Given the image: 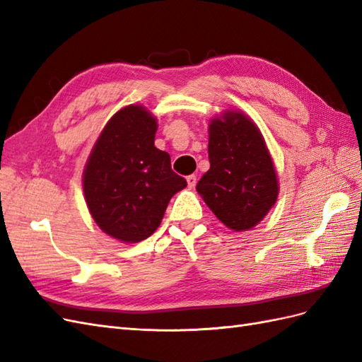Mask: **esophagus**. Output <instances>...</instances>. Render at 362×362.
Wrapping results in <instances>:
<instances>
[{
	"label": "esophagus",
	"instance_id": "esophagus-1",
	"mask_svg": "<svg viewBox=\"0 0 362 362\" xmlns=\"http://www.w3.org/2000/svg\"><path fill=\"white\" fill-rule=\"evenodd\" d=\"M187 184H189L190 189L194 187V185H196V175H189V177H187Z\"/></svg>",
	"mask_w": 362,
	"mask_h": 362
}]
</instances>
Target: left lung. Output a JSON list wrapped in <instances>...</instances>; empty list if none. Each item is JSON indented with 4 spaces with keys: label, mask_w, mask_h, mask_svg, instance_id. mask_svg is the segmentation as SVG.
Here are the masks:
<instances>
[{
    "label": "left lung",
    "mask_w": 362,
    "mask_h": 362,
    "mask_svg": "<svg viewBox=\"0 0 362 362\" xmlns=\"http://www.w3.org/2000/svg\"><path fill=\"white\" fill-rule=\"evenodd\" d=\"M210 169L196 190L223 225L247 231L275 205L278 177L258 127L242 112L228 110L208 128Z\"/></svg>",
    "instance_id": "obj_1"
}]
</instances>
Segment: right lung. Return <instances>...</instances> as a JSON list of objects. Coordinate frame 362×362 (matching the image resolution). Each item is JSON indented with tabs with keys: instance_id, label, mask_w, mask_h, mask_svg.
<instances>
[{
	"instance_id": "add662e5",
	"label": "right lung",
	"mask_w": 362,
	"mask_h": 362,
	"mask_svg": "<svg viewBox=\"0 0 362 362\" xmlns=\"http://www.w3.org/2000/svg\"><path fill=\"white\" fill-rule=\"evenodd\" d=\"M157 119L128 105L108 120L83 173L87 208L105 234L137 243L154 234L175 193L187 181L156 148Z\"/></svg>"
}]
</instances>
